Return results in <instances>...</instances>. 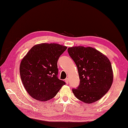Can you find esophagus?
Wrapping results in <instances>:
<instances>
[{
  "label": "esophagus",
  "mask_w": 128,
  "mask_h": 128,
  "mask_svg": "<svg viewBox=\"0 0 128 128\" xmlns=\"http://www.w3.org/2000/svg\"><path fill=\"white\" fill-rule=\"evenodd\" d=\"M65 82L66 84H68V78H67L66 79H65Z\"/></svg>",
  "instance_id": "esophagus-1"
}]
</instances>
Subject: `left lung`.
<instances>
[{
  "label": "left lung",
  "instance_id": "left-lung-1",
  "mask_svg": "<svg viewBox=\"0 0 128 128\" xmlns=\"http://www.w3.org/2000/svg\"><path fill=\"white\" fill-rule=\"evenodd\" d=\"M78 68L80 84L72 89L77 99L87 104L100 100L114 80L111 63L106 56L92 47L72 46L68 49Z\"/></svg>",
  "mask_w": 128,
  "mask_h": 128
}]
</instances>
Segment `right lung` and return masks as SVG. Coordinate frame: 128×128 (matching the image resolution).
I'll return each mask as SVG.
<instances>
[{
	"label": "right lung",
	"instance_id": "add662e5",
	"mask_svg": "<svg viewBox=\"0 0 128 128\" xmlns=\"http://www.w3.org/2000/svg\"><path fill=\"white\" fill-rule=\"evenodd\" d=\"M66 49V46L58 44H39L33 46L22 59L21 79L33 99L41 102L52 99L65 84L57 77V61Z\"/></svg>",
	"mask_w": 128,
	"mask_h": 128
}]
</instances>
